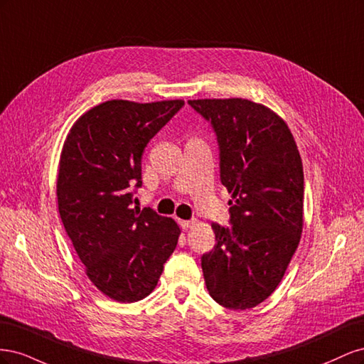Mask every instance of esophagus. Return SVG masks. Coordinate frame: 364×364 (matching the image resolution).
Here are the masks:
<instances>
[{"instance_id": "1", "label": "esophagus", "mask_w": 364, "mask_h": 364, "mask_svg": "<svg viewBox=\"0 0 364 364\" xmlns=\"http://www.w3.org/2000/svg\"><path fill=\"white\" fill-rule=\"evenodd\" d=\"M193 223H194V222H191V220H179V225H181V228H182L183 230L191 228Z\"/></svg>"}]
</instances>
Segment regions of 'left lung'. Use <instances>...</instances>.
I'll return each instance as SVG.
<instances>
[{"instance_id":"1","label":"left lung","mask_w":364,"mask_h":364,"mask_svg":"<svg viewBox=\"0 0 364 364\" xmlns=\"http://www.w3.org/2000/svg\"><path fill=\"white\" fill-rule=\"evenodd\" d=\"M211 121L220 179L232 197L230 223L202 257L206 289L229 310L257 306L278 287L304 228V168L287 123L246 98L188 100Z\"/></svg>"}]
</instances>
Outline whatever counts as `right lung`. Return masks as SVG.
I'll list each match as a JSON object with an SVG mask.
<instances>
[{
  "label": "right lung",
  "instance_id": "right-lung-1",
  "mask_svg": "<svg viewBox=\"0 0 364 364\" xmlns=\"http://www.w3.org/2000/svg\"><path fill=\"white\" fill-rule=\"evenodd\" d=\"M183 100H107L86 111L63 142L58 206L86 277L117 302L144 299L181 235L178 223L132 206L149 141Z\"/></svg>",
  "mask_w": 364,
  "mask_h": 364
}]
</instances>
